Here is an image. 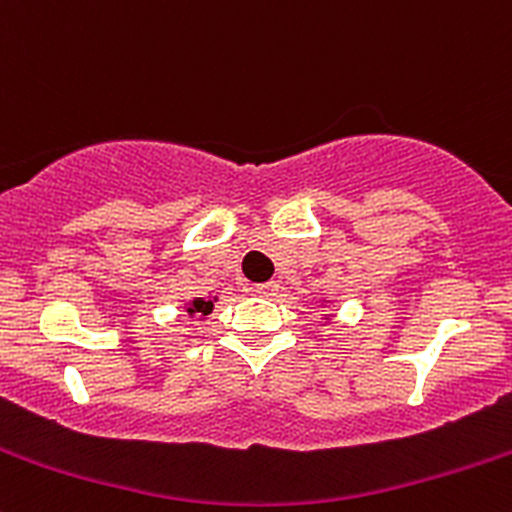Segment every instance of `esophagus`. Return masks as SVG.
Returning a JSON list of instances; mask_svg holds the SVG:
<instances>
[{
	"mask_svg": "<svg viewBox=\"0 0 512 512\" xmlns=\"http://www.w3.org/2000/svg\"><path fill=\"white\" fill-rule=\"evenodd\" d=\"M277 292H280L277 282H265V285L255 287V294H260V297H277Z\"/></svg>",
	"mask_w": 512,
	"mask_h": 512,
	"instance_id": "esophagus-1",
	"label": "esophagus"
}]
</instances>
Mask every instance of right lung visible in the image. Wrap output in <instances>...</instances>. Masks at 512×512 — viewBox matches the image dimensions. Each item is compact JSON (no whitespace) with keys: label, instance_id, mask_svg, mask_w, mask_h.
Here are the masks:
<instances>
[{"label":"right lung","instance_id":"1","mask_svg":"<svg viewBox=\"0 0 512 512\" xmlns=\"http://www.w3.org/2000/svg\"><path fill=\"white\" fill-rule=\"evenodd\" d=\"M188 312H190V314H193V312L210 314V312H213V302H205V299H195V302L188 307Z\"/></svg>","mask_w":512,"mask_h":512}]
</instances>
